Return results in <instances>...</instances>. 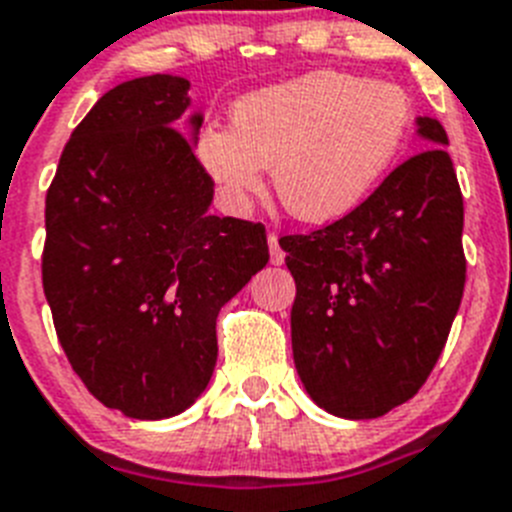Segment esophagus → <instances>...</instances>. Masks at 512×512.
I'll return each mask as SVG.
<instances>
[{
  "label": "esophagus",
  "mask_w": 512,
  "mask_h": 512,
  "mask_svg": "<svg viewBox=\"0 0 512 512\" xmlns=\"http://www.w3.org/2000/svg\"><path fill=\"white\" fill-rule=\"evenodd\" d=\"M268 247H270V262H273V265H283V260H286V252L281 250L278 234H268Z\"/></svg>",
  "instance_id": "1"
}]
</instances>
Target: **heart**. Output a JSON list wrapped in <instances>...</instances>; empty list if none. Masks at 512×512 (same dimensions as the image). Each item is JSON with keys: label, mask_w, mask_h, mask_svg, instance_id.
Masks as SVG:
<instances>
[{"label": "heart", "mask_w": 512, "mask_h": 512, "mask_svg": "<svg viewBox=\"0 0 512 512\" xmlns=\"http://www.w3.org/2000/svg\"><path fill=\"white\" fill-rule=\"evenodd\" d=\"M415 105L394 82L348 71H311L250 92L231 108V131L203 128L198 157L234 206L273 170L291 216L322 224L345 216L394 167L410 139Z\"/></svg>", "instance_id": "b5f03b06"}]
</instances>
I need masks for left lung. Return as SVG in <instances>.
<instances>
[{"label": "left lung", "mask_w": 512, "mask_h": 512, "mask_svg": "<svg viewBox=\"0 0 512 512\" xmlns=\"http://www.w3.org/2000/svg\"><path fill=\"white\" fill-rule=\"evenodd\" d=\"M361 206L281 237L296 281L293 361L309 397L348 420L404 404L443 353L466 283L464 198L435 118Z\"/></svg>", "instance_id": "left-lung-1"}]
</instances>
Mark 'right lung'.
<instances>
[{
    "instance_id": "1",
    "label": "right lung",
    "mask_w": 512,
    "mask_h": 512,
    "mask_svg": "<svg viewBox=\"0 0 512 512\" xmlns=\"http://www.w3.org/2000/svg\"><path fill=\"white\" fill-rule=\"evenodd\" d=\"M188 90L151 74L105 92L46 195L43 291L61 348L92 397L136 420L201 397L221 306L270 260L265 226L208 213L213 180L177 128Z\"/></svg>"
}]
</instances>
